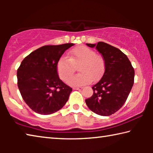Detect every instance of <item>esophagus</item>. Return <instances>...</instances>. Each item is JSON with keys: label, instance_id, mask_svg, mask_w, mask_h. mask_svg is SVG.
<instances>
[{"label": "esophagus", "instance_id": "esophagus-1", "mask_svg": "<svg viewBox=\"0 0 153 153\" xmlns=\"http://www.w3.org/2000/svg\"><path fill=\"white\" fill-rule=\"evenodd\" d=\"M73 89L74 90H81V89H82V87H74Z\"/></svg>", "mask_w": 153, "mask_h": 153}]
</instances>
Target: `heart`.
Instances as JSON below:
<instances>
[{"mask_svg": "<svg viewBox=\"0 0 153 153\" xmlns=\"http://www.w3.org/2000/svg\"><path fill=\"white\" fill-rule=\"evenodd\" d=\"M79 65L80 74L71 77L74 72V67ZM105 63L102 56L85 46H79L69 53V58L62 56L56 64V71L60 78L71 86H82L96 81L102 76Z\"/></svg>", "mask_w": 153, "mask_h": 153, "instance_id": "1", "label": "heart"}]
</instances>
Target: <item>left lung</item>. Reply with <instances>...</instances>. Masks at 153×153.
Listing matches in <instances>:
<instances>
[{
	"label": "left lung",
	"instance_id": "1",
	"mask_svg": "<svg viewBox=\"0 0 153 153\" xmlns=\"http://www.w3.org/2000/svg\"><path fill=\"white\" fill-rule=\"evenodd\" d=\"M86 45L96 47L101 54L105 70L99 82L92 87V96L85 101L96 114L109 116L126 102L134 84V69L128 56L119 48L103 42Z\"/></svg>",
	"mask_w": 153,
	"mask_h": 153
}]
</instances>
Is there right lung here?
<instances>
[{"label": "right lung", "mask_w": 153, "mask_h": 153, "mask_svg": "<svg viewBox=\"0 0 153 153\" xmlns=\"http://www.w3.org/2000/svg\"><path fill=\"white\" fill-rule=\"evenodd\" d=\"M73 43L46 45L22 61L17 69V86L25 102L34 112L50 115L65 105L72 88L61 81L56 64Z\"/></svg>", "instance_id": "obj_1"}]
</instances>
